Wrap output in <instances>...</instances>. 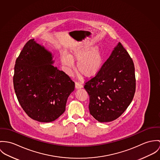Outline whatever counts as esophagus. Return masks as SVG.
I'll return each mask as SVG.
<instances>
[{
    "label": "esophagus",
    "mask_w": 160,
    "mask_h": 160,
    "mask_svg": "<svg viewBox=\"0 0 160 160\" xmlns=\"http://www.w3.org/2000/svg\"><path fill=\"white\" fill-rule=\"evenodd\" d=\"M75 88L76 89H80L83 88V85L81 83H78V82H76L75 84Z\"/></svg>",
    "instance_id": "1"
}]
</instances>
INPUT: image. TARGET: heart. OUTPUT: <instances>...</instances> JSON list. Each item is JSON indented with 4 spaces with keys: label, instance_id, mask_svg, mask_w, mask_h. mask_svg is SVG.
<instances>
[{
    "label": "heart",
    "instance_id": "obj_1",
    "mask_svg": "<svg viewBox=\"0 0 160 160\" xmlns=\"http://www.w3.org/2000/svg\"><path fill=\"white\" fill-rule=\"evenodd\" d=\"M90 48L87 46L76 47L72 50L69 55L61 54V61L68 74H70L73 69V61H77V70L85 77L90 78L98 74L103 65V56L98 48L91 50Z\"/></svg>",
    "mask_w": 160,
    "mask_h": 160
}]
</instances>
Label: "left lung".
I'll use <instances>...</instances> for the list:
<instances>
[{
  "label": "left lung",
  "mask_w": 160,
  "mask_h": 160,
  "mask_svg": "<svg viewBox=\"0 0 160 160\" xmlns=\"http://www.w3.org/2000/svg\"><path fill=\"white\" fill-rule=\"evenodd\" d=\"M84 88L89 96V113L99 122L116 120L129 106L136 91L135 69L120 42Z\"/></svg>",
  "instance_id": "left-lung-1"
}]
</instances>
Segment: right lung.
Listing matches in <instances>:
<instances>
[{
    "mask_svg": "<svg viewBox=\"0 0 160 160\" xmlns=\"http://www.w3.org/2000/svg\"><path fill=\"white\" fill-rule=\"evenodd\" d=\"M53 55L31 39L17 59L13 86L18 102L27 115L39 122H52L65 111L75 88L68 75L54 67Z\"/></svg>",
    "mask_w": 160,
    "mask_h": 160,
    "instance_id": "obj_1",
    "label": "right lung"
}]
</instances>
